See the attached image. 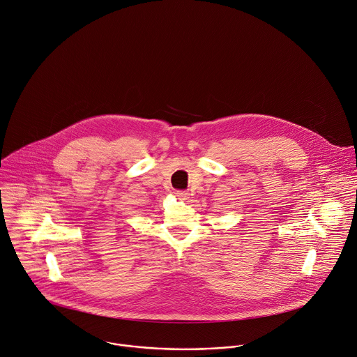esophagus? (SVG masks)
<instances>
[{
    "label": "esophagus",
    "mask_w": 357,
    "mask_h": 357,
    "mask_svg": "<svg viewBox=\"0 0 357 357\" xmlns=\"http://www.w3.org/2000/svg\"><path fill=\"white\" fill-rule=\"evenodd\" d=\"M176 196H178L179 199L185 200V199H188V197H189V193H188L186 190H176Z\"/></svg>",
    "instance_id": "34e87169"
}]
</instances>
